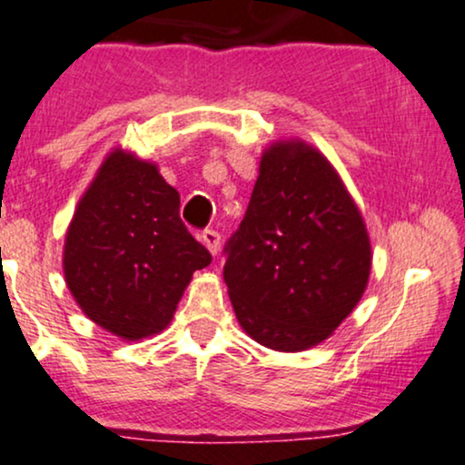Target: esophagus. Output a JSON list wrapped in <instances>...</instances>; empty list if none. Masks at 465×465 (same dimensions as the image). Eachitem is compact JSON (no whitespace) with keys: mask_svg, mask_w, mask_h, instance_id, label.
<instances>
[{"mask_svg":"<svg viewBox=\"0 0 465 465\" xmlns=\"http://www.w3.org/2000/svg\"><path fill=\"white\" fill-rule=\"evenodd\" d=\"M201 242L210 249L212 255H216L218 249H221V233L214 232V229H205V232L201 233Z\"/></svg>","mask_w":465,"mask_h":465,"instance_id":"esophagus-1","label":"esophagus"}]
</instances>
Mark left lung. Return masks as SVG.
<instances>
[{"label":"left lung","instance_id":"8db88e82","mask_svg":"<svg viewBox=\"0 0 465 465\" xmlns=\"http://www.w3.org/2000/svg\"><path fill=\"white\" fill-rule=\"evenodd\" d=\"M225 284L238 323L277 351L319 345L367 288L371 244L339 173L302 140L273 142L238 232Z\"/></svg>","mask_w":465,"mask_h":465}]
</instances>
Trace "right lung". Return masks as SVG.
<instances>
[{
    "instance_id": "obj_1",
    "label": "right lung",
    "mask_w": 465,
    "mask_h": 465,
    "mask_svg": "<svg viewBox=\"0 0 465 465\" xmlns=\"http://www.w3.org/2000/svg\"><path fill=\"white\" fill-rule=\"evenodd\" d=\"M179 192L159 168L115 148L65 233L63 271L83 312L124 341L173 322L192 273L212 262L179 216Z\"/></svg>"
}]
</instances>
